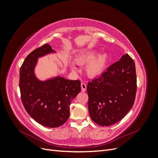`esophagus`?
Segmentation results:
<instances>
[{"instance_id": "1", "label": "esophagus", "mask_w": 158, "mask_h": 158, "mask_svg": "<svg viewBox=\"0 0 158 158\" xmlns=\"http://www.w3.org/2000/svg\"><path fill=\"white\" fill-rule=\"evenodd\" d=\"M81 88H82V92H85V90H86V88H87L86 84H85L84 82L81 83Z\"/></svg>"}]
</instances>
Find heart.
<instances>
[{
  "label": "heart",
  "instance_id": "heart-1",
  "mask_svg": "<svg viewBox=\"0 0 158 158\" xmlns=\"http://www.w3.org/2000/svg\"><path fill=\"white\" fill-rule=\"evenodd\" d=\"M98 51L95 50H88L82 52L76 58V63L80 65L85 66V73L91 78L97 77L101 75L106 70L108 61L109 56L106 52L97 56ZM72 69H76V66L72 64Z\"/></svg>",
  "mask_w": 158,
  "mask_h": 158
}]
</instances>
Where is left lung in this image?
I'll list each match as a JSON object with an SVG mask.
<instances>
[{"mask_svg": "<svg viewBox=\"0 0 158 158\" xmlns=\"http://www.w3.org/2000/svg\"><path fill=\"white\" fill-rule=\"evenodd\" d=\"M136 67L128 54L108 67L87 85L91 118L100 126L121 121L130 111L136 94Z\"/></svg>", "mask_w": 158, "mask_h": 158, "instance_id": "obj_1", "label": "left lung"}]
</instances>
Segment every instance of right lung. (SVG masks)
<instances>
[{
    "label": "right lung",
    "instance_id": "1",
    "mask_svg": "<svg viewBox=\"0 0 158 158\" xmlns=\"http://www.w3.org/2000/svg\"><path fill=\"white\" fill-rule=\"evenodd\" d=\"M54 51L48 44L33 50L20 69L21 99L26 111L40 125L55 128L68 120L71 102L81 90L80 80L56 77L40 81L34 74L37 58Z\"/></svg>",
    "mask_w": 158,
    "mask_h": 158
}]
</instances>
